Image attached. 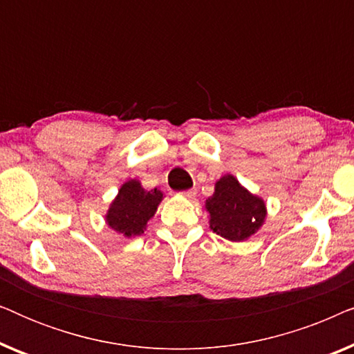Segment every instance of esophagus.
Wrapping results in <instances>:
<instances>
[{
  "label": "esophagus",
  "instance_id": "34e87169",
  "mask_svg": "<svg viewBox=\"0 0 354 354\" xmlns=\"http://www.w3.org/2000/svg\"><path fill=\"white\" fill-rule=\"evenodd\" d=\"M180 195H182L183 198H195V196H196V190H193V188H192V190L182 192V193H180Z\"/></svg>",
  "mask_w": 354,
  "mask_h": 354
}]
</instances>
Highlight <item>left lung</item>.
<instances>
[{"mask_svg": "<svg viewBox=\"0 0 354 354\" xmlns=\"http://www.w3.org/2000/svg\"><path fill=\"white\" fill-rule=\"evenodd\" d=\"M205 207L209 212L211 230L230 241L248 240L263 227L268 216L263 198L246 190L232 174L216 182L214 193Z\"/></svg>", "mask_w": 354, "mask_h": 354, "instance_id": "obj_1", "label": "left lung"}]
</instances>
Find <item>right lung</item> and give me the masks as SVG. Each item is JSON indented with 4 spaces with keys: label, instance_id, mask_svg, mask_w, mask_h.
Returning a JSON list of instances; mask_svg holds the SVG:
<instances>
[{
    "label": "right lung",
    "instance_id": "right-lung-1",
    "mask_svg": "<svg viewBox=\"0 0 354 354\" xmlns=\"http://www.w3.org/2000/svg\"><path fill=\"white\" fill-rule=\"evenodd\" d=\"M164 193L158 188L145 190L137 178H130L119 188L118 196L111 203L106 212V224L115 234L127 236H138L145 234L148 222L156 214Z\"/></svg>",
    "mask_w": 354,
    "mask_h": 354
}]
</instances>
